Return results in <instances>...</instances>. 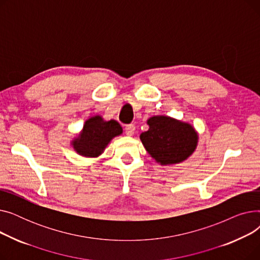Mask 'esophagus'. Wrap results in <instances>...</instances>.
<instances>
[{
	"label": "esophagus",
	"instance_id": "obj_1",
	"mask_svg": "<svg viewBox=\"0 0 260 260\" xmlns=\"http://www.w3.org/2000/svg\"><path fill=\"white\" fill-rule=\"evenodd\" d=\"M135 129H136V127H135L134 124H127V125H125V127H124L125 134H126L127 136H133V135L135 134Z\"/></svg>",
	"mask_w": 260,
	"mask_h": 260
}]
</instances>
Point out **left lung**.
<instances>
[{
    "mask_svg": "<svg viewBox=\"0 0 260 260\" xmlns=\"http://www.w3.org/2000/svg\"><path fill=\"white\" fill-rule=\"evenodd\" d=\"M147 124L149 128L140 139L147 153L161 165L182 162L195 151L198 137L187 123L155 116L147 120Z\"/></svg>",
    "mask_w": 260,
    "mask_h": 260,
    "instance_id": "left-lung-1",
    "label": "left lung"
}]
</instances>
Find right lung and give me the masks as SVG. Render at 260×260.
<instances>
[{
  "instance_id": "add662e5",
  "label": "right lung",
  "mask_w": 260,
  "mask_h": 260,
  "mask_svg": "<svg viewBox=\"0 0 260 260\" xmlns=\"http://www.w3.org/2000/svg\"><path fill=\"white\" fill-rule=\"evenodd\" d=\"M121 133L122 127L117 121H104L100 116H95L85 122L83 132L74 141V148L82 156L97 157L108 142Z\"/></svg>"
}]
</instances>
